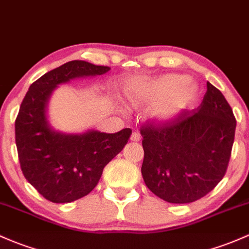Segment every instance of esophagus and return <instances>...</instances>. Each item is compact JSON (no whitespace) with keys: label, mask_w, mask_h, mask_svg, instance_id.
<instances>
[{"label":"esophagus","mask_w":249,"mask_h":249,"mask_svg":"<svg viewBox=\"0 0 249 249\" xmlns=\"http://www.w3.org/2000/svg\"><path fill=\"white\" fill-rule=\"evenodd\" d=\"M141 139V136H140V134H139L138 132H134L132 134V136H130V140L132 141H139Z\"/></svg>","instance_id":"obj_1"}]
</instances>
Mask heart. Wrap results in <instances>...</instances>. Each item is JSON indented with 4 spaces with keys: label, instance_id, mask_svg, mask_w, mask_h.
<instances>
[{
    "label": "heart",
    "instance_id": "b5f03b06",
    "mask_svg": "<svg viewBox=\"0 0 249 249\" xmlns=\"http://www.w3.org/2000/svg\"><path fill=\"white\" fill-rule=\"evenodd\" d=\"M133 104H153L152 114L170 120L183 113L197 98V87L180 74H166L156 79H136L125 89Z\"/></svg>",
    "mask_w": 249,
    "mask_h": 249
}]
</instances>
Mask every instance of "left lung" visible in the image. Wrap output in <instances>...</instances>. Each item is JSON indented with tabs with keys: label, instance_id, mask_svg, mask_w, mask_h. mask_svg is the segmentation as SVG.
<instances>
[{
	"label": "left lung",
	"instance_id": "obj_1",
	"mask_svg": "<svg viewBox=\"0 0 249 249\" xmlns=\"http://www.w3.org/2000/svg\"><path fill=\"white\" fill-rule=\"evenodd\" d=\"M235 127L232 109L209 82L196 109L170 120H147L140 128L147 188L176 204L204 197L226 175Z\"/></svg>",
	"mask_w": 249,
	"mask_h": 249
}]
</instances>
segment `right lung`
<instances>
[{
	"label": "right lung",
	"instance_id": "right-lung-1",
	"mask_svg": "<svg viewBox=\"0 0 249 249\" xmlns=\"http://www.w3.org/2000/svg\"><path fill=\"white\" fill-rule=\"evenodd\" d=\"M109 66L72 60L51 70L29 87L15 120V142L23 176L44 198L70 203L95 189L106 165L129 140L132 129L108 134L91 130L66 135L49 127L45 107L60 83L103 74Z\"/></svg>",
	"mask_w": 249,
	"mask_h": 249
}]
</instances>
